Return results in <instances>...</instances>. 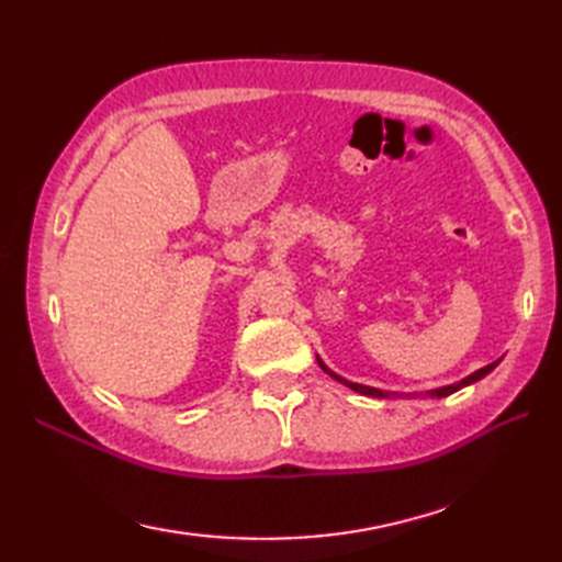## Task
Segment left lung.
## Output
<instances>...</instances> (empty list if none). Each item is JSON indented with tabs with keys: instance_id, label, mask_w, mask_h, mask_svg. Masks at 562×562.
<instances>
[{
	"instance_id": "8db88e82",
	"label": "left lung",
	"mask_w": 562,
	"mask_h": 562,
	"mask_svg": "<svg viewBox=\"0 0 562 562\" xmlns=\"http://www.w3.org/2000/svg\"><path fill=\"white\" fill-rule=\"evenodd\" d=\"M317 362H319V367L324 369V372L328 374V376H334L336 381H340V384L344 386H348V389H352V391H358V393H362V395H372V398H389V391H379V389H372V386H362V384H352V381H348V379H344V376H338V374H334L331 369H328L319 358H317ZM501 360H496V362H491V364H486V367H482V369H476L474 374H470L468 379H462V381H458V384H450V386H441V389H434V391H429L427 395H431V398H446V395H450V393H456V391H460L462 386H470V384H474V381H479V379H484L488 372H494L496 369V364H498ZM395 395V393H393Z\"/></svg>"
}]
</instances>
